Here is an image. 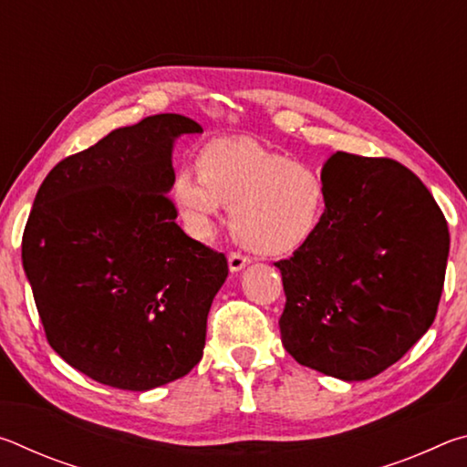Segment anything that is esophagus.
I'll return each instance as SVG.
<instances>
[{"label":"esophagus","mask_w":467,"mask_h":467,"mask_svg":"<svg viewBox=\"0 0 467 467\" xmlns=\"http://www.w3.org/2000/svg\"><path fill=\"white\" fill-rule=\"evenodd\" d=\"M251 262L249 255H243L239 251H231L228 253V267H231V272H239L243 270L244 265Z\"/></svg>","instance_id":"34e87169"}]
</instances>
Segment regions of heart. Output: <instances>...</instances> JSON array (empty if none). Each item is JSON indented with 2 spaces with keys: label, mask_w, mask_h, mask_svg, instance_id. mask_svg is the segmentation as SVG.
Here are the masks:
<instances>
[{
  "label": "heart",
  "mask_w": 467,
  "mask_h": 467,
  "mask_svg": "<svg viewBox=\"0 0 467 467\" xmlns=\"http://www.w3.org/2000/svg\"><path fill=\"white\" fill-rule=\"evenodd\" d=\"M197 171L179 169L171 197L187 233L208 239L220 212L244 247L286 253L315 233L323 212V183L311 169L247 138L212 140L197 152Z\"/></svg>",
  "instance_id": "1"
}]
</instances>
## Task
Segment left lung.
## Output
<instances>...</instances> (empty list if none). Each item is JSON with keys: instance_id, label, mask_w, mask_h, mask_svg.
<instances>
[{"instance_id": "8db88e82", "label": "left lung", "mask_w": 467, "mask_h": 467, "mask_svg": "<svg viewBox=\"0 0 467 467\" xmlns=\"http://www.w3.org/2000/svg\"><path fill=\"white\" fill-rule=\"evenodd\" d=\"M323 212L282 274L280 334L298 365L365 381L432 326L449 228L429 189L391 158L334 152L321 169Z\"/></svg>"}]
</instances>
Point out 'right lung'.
<instances>
[{"instance_id": "right-lung-1", "label": "right lung", "mask_w": 467, "mask_h": 467, "mask_svg": "<svg viewBox=\"0 0 467 467\" xmlns=\"http://www.w3.org/2000/svg\"><path fill=\"white\" fill-rule=\"evenodd\" d=\"M202 128L162 113L55 164L22 234L47 342L94 381L146 391L203 357L228 275L224 253L187 236L167 195L172 140Z\"/></svg>"}]
</instances>
